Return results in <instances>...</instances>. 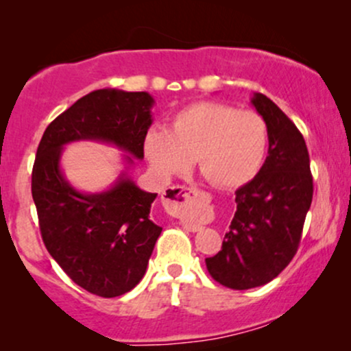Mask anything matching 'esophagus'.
<instances>
[{
  "label": "esophagus",
  "instance_id": "esophagus-1",
  "mask_svg": "<svg viewBox=\"0 0 351 351\" xmlns=\"http://www.w3.org/2000/svg\"><path fill=\"white\" fill-rule=\"evenodd\" d=\"M198 198H206V195L199 191L196 188H186V186H171L168 188L167 191L163 193V201L175 211H183V209L189 208V204ZM183 228L186 231H198L199 226H195V224L183 223Z\"/></svg>",
  "mask_w": 351,
  "mask_h": 351
}]
</instances>
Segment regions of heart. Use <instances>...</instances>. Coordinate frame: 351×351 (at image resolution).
<instances>
[{
	"label": "heart",
	"mask_w": 351,
	"mask_h": 351,
	"mask_svg": "<svg viewBox=\"0 0 351 351\" xmlns=\"http://www.w3.org/2000/svg\"><path fill=\"white\" fill-rule=\"evenodd\" d=\"M269 130L257 112L219 102L193 104L173 119L171 130L153 127L145 153L156 171L171 176L196 158L199 173L216 188H239L263 168Z\"/></svg>",
	"instance_id": "obj_1"
}]
</instances>
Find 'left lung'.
I'll return each instance as SVG.
<instances>
[{
  "mask_svg": "<svg viewBox=\"0 0 351 351\" xmlns=\"http://www.w3.org/2000/svg\"><path fill=\"white\" fill-rule=\"evenodd\" d=\"M251 104L267 123V158L254 178L236 191V213L208 272L234 291L261 287L287 267L299 249L313 180L299 128L264 94Z\"/></svg>",
  "mask_w": 351,
  "mask_h": 351,
  "instance_id": "8db88e82",
  "label": "left lung"
}]
</instances>
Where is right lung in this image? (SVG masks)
I'll use <instances>...</instances> for the list:
<instances>
[{
    "label": "right lung",
    "mask_w": 351,
    "mask_h": 351,
    "mask_svg": "<svg viewBox=\"0 0 351 351\" xmlns=\"http://www.w3.org/2000/svg\"><path fill=\"white\" fill-rule=\"evenodd\" d=\"M153 104L148 92H90L52 120L36 153L31 191L44 245L75 284L106 299L145 276L162 232L150 217L156 193L140 189L127 171L107 191L80 193L60 170V155L64 145L95 140L130 153L123 160L132 167L143 158Z\"/></svg>",
    "instance_id": "right-lung-1"
}]
</instances>
